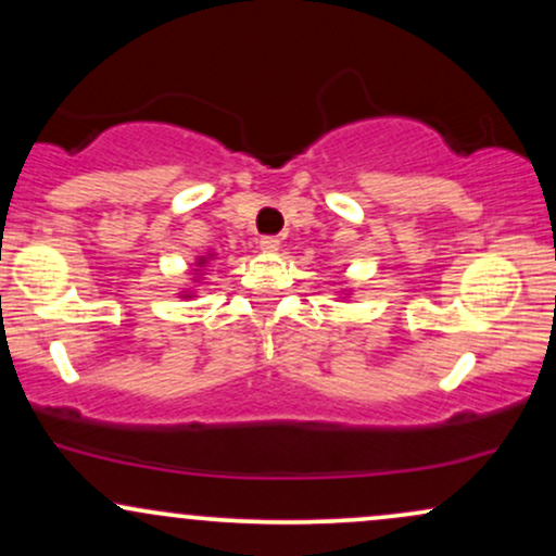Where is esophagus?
<instances>
[{
    "label": "esophagus",
    "mask_w": 556,
    "mask_h": 556,
    "mask_svg": "<svg viewBox=\"0 0 556 556\" xmlns=\"http://www.w3.org/2000/svg\"><path fill=\"white\" fill-rule=\"evenodd\" d=\"M279 245H282V242H279V238H271V235H266V238L258 240V248L266 253H277Z\"/></svg>",
    "instance_id": "1"
}]
</instances>
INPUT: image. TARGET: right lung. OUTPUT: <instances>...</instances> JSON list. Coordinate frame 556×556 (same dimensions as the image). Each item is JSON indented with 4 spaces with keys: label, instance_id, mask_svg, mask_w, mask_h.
Here are the masks:
<instances>
[{
    "label": "right lung",
    "instance_id": "right-lung-1",
    "mask_svg": "<svg viewBox=\"0 0 556 556\" xmlns=\"http://www.w3.org/2000/svg\"><path fill=\"white\" fill-rule=\"evenodd\" d=\"M212 258H214V253H206V256H198V261H195V266H198V269H193V271H195V274H201L203 266H206L208 261H212ZM180 295H182V298H193V292H188V290H185V292H180Z\"/></svg>",
    "mask_w": 556,
    "mask_h": 556
}]
</instances>
